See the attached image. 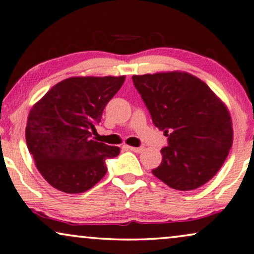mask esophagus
<instances>
[{"mask_svg":"<svg viewBox=\"0 0 254 254\" xmlns=\"http://www.w3.org/2000/svg\"><path fill=\"white\" fill-rule=\"evenodd\" d=\"M127 148H129L130 151L134 152V153H140V152L144 151V147L140 146V147H133V146H127Z\"/></svg>","mask_w":254,"mask_h":254,"instance_id":"34e87169","label":"esophagus"}]
</instances>
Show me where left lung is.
<instances>
[{
    "instance_id": "left-lung-1",
    "label": "left lung",
    "mask_w": 254,
    "mask_h": 254,
    "mask_svg": "<svg viewBox=\"0 0 254 254\" xmlns=\"http://www.w3.org/2000/svg\"><path fill=\"white\" fill-rule=\"evenodd\" d=\"M132 81L153 124L168 137L161 164L152 173L177 190L207 184L232 146V122L224 103L188 73L133 75Z\"/></svg>"
}]
</instances>
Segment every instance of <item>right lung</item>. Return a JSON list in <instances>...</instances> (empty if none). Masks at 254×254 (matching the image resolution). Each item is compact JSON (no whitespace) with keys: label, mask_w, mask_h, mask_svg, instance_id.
Segmentation results:
<instances>
[{"label":"right lung","mask_w":254,"mask_h":254,"mask_svg":"<svg viewBox=\"0 0 254 254\" xmlns=\"http://www.w3.org/2000/svg\"><path fill=\"white\" fill-rule=\"evenodd\" d=\"M125 76L69 77L51 88L30 111L26 145L49 184L67 194L94 187L107 173V159L120 147L92 138L107 103Z\"/></svg>","instance_id":"1"}]
</instances>
